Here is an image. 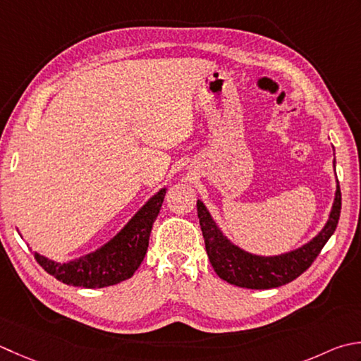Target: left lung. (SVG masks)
Wrapping results in <instances>:
<instances>
[{"label":"left lung","instance_id":"left-lung-1","mask_svg":"<svg viewBox=\"0 0 361 361\" xmlns=\"http://www.w3.org/2000/svg\"><path fill=\"white\" fill-rule=\"evenodd\" d=\"M335 166V162H334ZM341 213V190L336 185L335 202L324 228L317 235L291 252L274 257L253 255L233 244L217 227L214 219L202 200H197L200 228L204 238L208 258L216 274L230 285L249 289H269L286 285L312 266L322 247L334 235Z\"/></svg>","mask_w":361,"mask_h":361}]
</instances>
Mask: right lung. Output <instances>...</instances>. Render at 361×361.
<instances>
[{
  "mask_svg": "<svg viewBox=\"0 0 361 361\" xmlns=\"http://www.w3.org/2000/svg\"><path fill=\"white\" fill-rule=\"evenodd\" d=\"M166 188L154 194L111 241L95 252L68 263H56L34 252V258L54 279L66 285L104 288L133 277L147 253L153 222L164 202Z\"/></svg>",
  "mask_w": 361,
  "mask_h": 361,
  "instance_id": "add662e5",
  "label": "right lung"
}]
</instances>
